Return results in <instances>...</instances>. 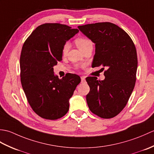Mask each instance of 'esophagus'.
<instances>
[{"label": "esophagus", "mask_w": 154, "mask_h": 154, "mask_svg": "<svg viewBox=\"0 0 154 154\" xmlns=\"http://www.w3.org/2000/svg\"><path fill=\"white\" fill-rule=\"evenodd\" d=\"M81 82L84 83L85 81V76H81Z\"/></svg>", "instance_id": "obj_1"}]
</instances>
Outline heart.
Here are the masks:
<instances>
[{
    "label": "heart",
    "instance_id": "b5f03b06",
    "mask_svg": "<svg viewBox=\"0 0 154 154\" xmlns=\"http://www.w3.org/2000/svg\"><path fill=\"white\" fill-rule=\"evenodd\" d=\"M75 43H76L77 47L79 48L80 50H83L84 48H85L87 45L89 44H91V42L86 38H77L76 40H75ZM70 44L69 42H66L63 46V49H62V52H63V54H65L68 51L69 49Z\"/></svg>",
    "mask_w": 154,
    "mask_h": 154
}]
</instances>
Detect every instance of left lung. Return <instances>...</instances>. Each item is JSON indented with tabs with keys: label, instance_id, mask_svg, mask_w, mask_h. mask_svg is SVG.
<instances>
[{
	"label": "left lung",
	"instance_id": "1",
	"mask_svg": "<svg viewBox=\"0 0 154 154\" xmlns=\"http://www.w3.org/2000/svg\"><path fill=\"white\" fill-rule=\"evenodd\" d=\"M78 28L95 44L92 67L107 69L103 81L96 77L86 78L90 87L86 96L88 106L98 116L111 119L125 107L135 86L138 58L134 44L125 31L111 22Z\"/></svg>",
	"mask_w": 154,
	"mask_h": 154
}]
</instances>
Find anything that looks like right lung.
Masks as SVG:
<instances>
[{
    "instance_id": "1",
    "label": "right lung",
    "mask_w": 154,
    "mask_h": 154,
    "mask_svg": "<svg viewBox=\"0 0 154 154\" xmlns=\"http://www.w3.org/2000/svg\"><path fill=\"white\" fill-rule=\"evenodd\" d=\"M67 25L46 23L32 32L22 46L20 65V80L28 102L38 116L57 120L69 110V100L78 84L79 76L67 73L60 79L54 66L62 60V49L79 32Z\"/></svg>"
}]
</instances>
